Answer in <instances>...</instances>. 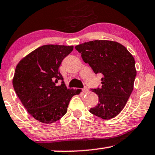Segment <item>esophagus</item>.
Listing matches in <instances>:
<instances>
[{"instance_id":"34e87169","label":"esophagus","mask_w":155,"mask_h":155,"mask_svg":"<svg viewBox=\"0 0 155 155\" xmlns=\"http://www.w3.org/2000/svg\"><path fill=\"white\" fill-rule=\"evenodd\" d=\"M82 91H83L84 93H87V92H88V91H89V89H88L87 87H85L83 89H82Z\"/></svg>"}]
</instances>
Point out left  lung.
Listing matches in <instances>:
<instances>
[{"mask_svg":"<svg viewBox=\"0 0 155 155\" xmlns=\"http://www.w3.org/2000/svg\"><path fill=\"white\" fill-rule=\"evenodd\" d=\"M75 48L96 74L103 75L101 87L92 89L99 97V103L89 111L103 119L117 116L134 87L137 75L134 57L124 46L111 41H92Z\"/></svg>","mask_w":155,"mask_h":155,"instance_id":"obj_1","label":"left lung"}]
</instances>
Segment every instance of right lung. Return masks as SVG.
<instances>
[{
    "label": "right lung",
    "mask_w": 155,
    "mask_h": 155,
    "mask_svg": "<svg viewBox=\"0 0 155 155\" xmlns=\"http://www.w3.org/2000/svg\"><path fill=\"white\" fill-rule=\"evenodd\" d=\"M72 50L73 46L44 45L23 58L15 68V93L31 116L44 124L61 118L72 97L79 94V90L66 88L59 71L62 61Z\"/></svg>",
    "instance_id": "right-lung-1"
}]
</instances>
